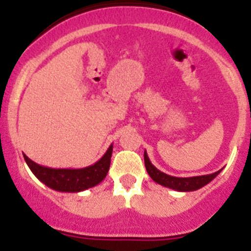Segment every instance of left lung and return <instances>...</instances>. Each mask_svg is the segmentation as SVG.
I'll return each mask as SVG.
<instances>
[{
  "label": "left lung",
  "mask_w": 251,
  "mask_h": 251,
  "mask_svg": "<svg viewBox=\"0 0 251 251\" xmlns=\"http://www.w3.org/2000/svg\"><path fill=\"white\" fill-rule=\"evenodd\" d=\"M145 165L146 170H147L148 175L151 178L157 182L158 185L165 186V187L172 188L175 191H181V192H190V191H196L199 188L203 187L207 185L208 182H211L212 179L220 174V171L214 172L210 175H203V176H195V177H175L170 176V175L165 174L159 171L152 165V162L148 158L147 152L145 151Z\"/></svg>",
  "instance_id": "1"
}]
</instances>
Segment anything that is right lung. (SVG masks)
Instances as JSON below:
<instances>
[{"mask_svg":"<svg viewBox=\"0 0 251 251\" xmlns=\"http://www.w3.org/2000/svg\"><path fill=\"white\" fill-rule=\"evenodd\" d=\"M113 145L94 165L84 168H51L37 165L24 154L26 163L37 177L48 187L59 192H80L92 188L105 178L110 166Z\"/></svg>","mask_w":251,"mask_h":251,"instance_id":"right-lung-1","label":"right lung"}]
</instances>
